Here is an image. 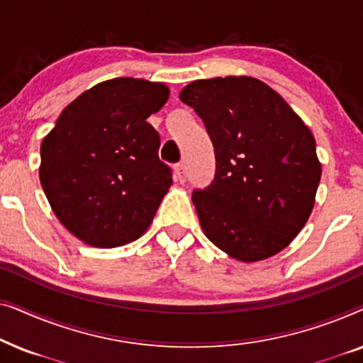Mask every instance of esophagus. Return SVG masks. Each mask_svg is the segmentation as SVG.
Returning <instances> with one entry per match:
<instances>
[{
    "label": "esophagus",
    "instance_id": "34e87169",
    "mask_svg": "<svg viewBox=\"0 0 363 363\" xmlns=\"http://www.w3.org/2000/svg\"><path fill=\"white\" fill-rule=\"evenodd\" d=\"M186 168L183 163H178V165L175 167V180L180 182V183H185L186 182Z\"/></svg>",
    "mask_w": 363,
    "mask_h": 363
}]
</instances>
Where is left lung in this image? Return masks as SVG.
<instances>
[{
    "mask_svg": "<svg viewBox=\"0 0 363 363\" xmlns=\"http://www.w3.org/2000/svg\"><path fill=\"white\" fill-rule=\"evenodd\" d=\"M180 99L215 147V178L191 196L203 233L242 262L284 250L309 220L320 182L312 132L255 77L195 81Z\"/></svg>",
    "mask_w": 363,
    "mask_h": 363,
    "instance_id": "8db88e82",
    "label": "left lung"
}]
</instances>
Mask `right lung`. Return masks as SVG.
Instances as JSON below:
<instances>
[{
	"label": "right lung",
	"instance_id": "right-lung-1",
	"mask_svg": "<svg viewBox=\"0 0 363 363\" xmlns=\"http://www.w3.org/2000/svg\"><path fill=\"white\" fill-rule=\"evenodd\" d=\"M165 84L116 77L81 94L41 143L43 190L59 221L96 247L142 236L172 186L147 118L165 106Z\"/></svg>",
	"mask_w": 363,
	"mask_h": 363
}]
</instances>
